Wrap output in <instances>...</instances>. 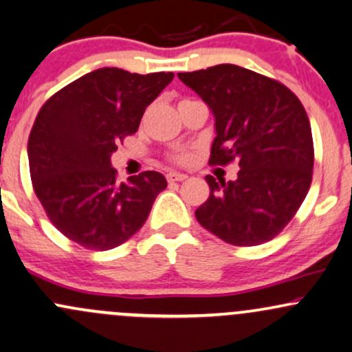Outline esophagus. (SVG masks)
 I'll list each match as a JSON object with an SVG mask.
<instances>
[{
  "label": "esophagus",
  "mask_w": 352,
  "mask_h": 352,
  "mask_svg": "<svg viewBox=\"0 0 352 352\" xmlns=\"http://www.w3.org/2000/svg\"><path fill=\"white\" fill-rule=\"evenodd\" d=\"M185 179H187V175H185V173H180V172H168L167 173L168 182H182Z\"/></svg>",
  "instance_id": "obj_1"
}]
</instances>
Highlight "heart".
<instances>
[{
    "label": "heart",
    "mask_w": 352,
    "mask_h": 352,
    "mask_svg": "<svg viewBox=\"0 0 352 352\" xmlns=\"http://www.w3.org/2000/svg\"><path fill=\"white\" fill-rule=\"evenodd\" d=\"M185 159H187V157H185V155H179V160H185Z\"/></svg>",
    "instance_id": "obj_1"
}]
</instances>
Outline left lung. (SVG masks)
Returning <instances> with one entry per match:
<instances>
[{
	"label": "left lung",
	"instance_id": "obj_1",
	"mask_svg": "<svg viewBox=\"0 0 352 352\" xmlns=\"http://www.w3.org/2000/svg\"><path fill=\"white\" fill-rule=\"evenodd\" d=\"M215 119L210 164L238 160L236 180L207 175L208 200L199 223L230 245L272 240L301 207L311 185L313 135L300 99L273 80L235 64L179 72Z\"/></svg>",
	"mask_w": 352,
	"mask_h": 352
}]
</instances>
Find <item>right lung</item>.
I'll return each mask as SVG.
<instances>
[{"label":"right lung","mask_w":352,"mask_h":352,"mask_svg":"<svg viewBox=\"0 0 352 352\" xmlns=\"http://www.w3.org/2000/svg\"><path fill=\"white\" fill-rule=\"evenodd\" d=\"M173 72L135 74L100 67L67 84L41 107L28 140L33 187L56 228L89 250L106 252L135 235L162 173L117 182L111 155L139 129L144 111L172 82Z\"/></svg>","instance_id":"add662e5"}]
</instances>
